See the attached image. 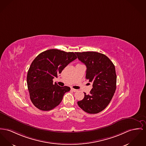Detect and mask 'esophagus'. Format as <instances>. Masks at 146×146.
<instances>
[{"label":"esophagus","instance_id":"1","mask_svg":"<svg viewBox=\"0 0 146 146\" xmlns=\"http://www.w3.org/2000/svg\"><path fill=\"white\" fill-rule=\"evenodd\" d=\"M71 90L72 91H74V92H76V91H78V90L75 89V88H71Z\"/></svg>","mask_w":146,"mask_h":146}]
</instances>
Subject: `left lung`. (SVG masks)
I'll return each instance as SVG.
<instances>
[{"mask_svg": "<svg viewBox=\"0 0 146 146\" xmlns=\"http://www.w3.org/2000/svg\"><path fill=\"white\" fill-rule=\"evenodd\" d=\"M80 61L86 66V78L92 84L88 95L78 101V106L86 112L95 114L110 104L116 88L115 67L105 55L95 51L75 52Z\"/></svg>", "mask_w": 146, "mask_h": 146, "instance_id": "obj_1", "label": "left lung"}]
</instances>
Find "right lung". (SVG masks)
Wrapping results in <instances>:
<instances>
[{"mask_svg":"<svg viewBox=\"0 0 146 146\" xmlns=\"http://www.w3.org/2000/svg\"><path fill=\"white\" fill-rule=\"evenodd\" d=\"M77 58L73 52L50 49L39 54L32 62L27 74L30 98L33 105L42 111H49L58 106L68 86L61 87L53 78H58L68 64Z\"/></svg>","mask_w":146,"mask_h":146,"instance_id":"add662e5","label":"right lung"}]
</instances>
